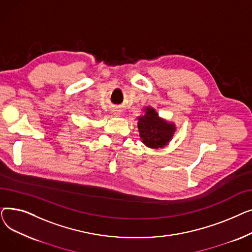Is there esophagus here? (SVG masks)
Returning <instances> with one entry per match:
<instances>
[{
    "label": "esophagus",
    "mask_w": 252,
    "mask_h": 252,
    "mask_svg": "<svg viewBox=\"0 0 252 252\" xmlns=\"http://www.w3.org/2000/svg\"><path fill=\"white\" fill-rule=\"evenodd\" d=\"M112 113L114 114V115H116V116H119L122 114V110L119 109V108H113L112 109Z\"/></svg>",
    "instance_id": "34e87169"
}]
</instances>
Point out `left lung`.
I'll return each instance as SVG.
<instances>
[{"label":"left lung","instance_id":"obj_1","mask_svg":"<svg viewBox=\"0 0 252 252\" xmlns=\"http://www.w3.org/2000/svg\"><path fill=\"white\" fill-rule=\"evenodd\" d=\"M143 110L144 114L138 117L140 139L148 148H163L173 139L176 125L161 118L151 106Z\"/></svg>","mask_w":252,"mask_h":252}]
</instances>
